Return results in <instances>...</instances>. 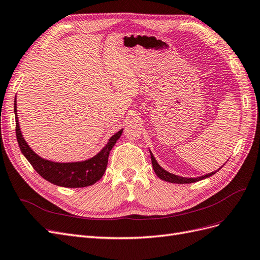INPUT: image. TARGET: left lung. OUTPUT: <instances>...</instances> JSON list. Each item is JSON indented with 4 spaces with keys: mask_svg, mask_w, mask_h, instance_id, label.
I'll use <instances>...</instances> for the list:
<instances>
[{
    "mask_svg": "<svg viewBox=\"0 0 260 260\" xmlns=\"http://www.w3.org/2000/svg\"><path fill=\"white\" fill-rule=\"evenodd\" d=\"M149 154H151V159H152V165H153V169L155 171V174L157 175V177L160 178L161 180L164 181H167V182H170V183H180V184H183V183H193V182H196V181H201V180H204L206 179L212 175H215L216 172L218 170H220V168H222V166L220 167L218 170L216 171H212V172H209V174L207 175H204V176H201V177H198V178H185V177H180V176H177V175H174L171 174V172L165 170L157 162V160L155 159V157L153 155V153L149 151ZM224 165V164H223Z\"/></svg>",
    "mask_w": 260,
    "mask_h": 260,
    "instance_id": "1",
    "label": "left lung"
}]
</instances>
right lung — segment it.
<instances>
[{
  "label": "right lung",
  "mask_w": 260,
  "mask_h": 260,
  "mask_svg": "<svg viewBox=\"0 0 260 260\" xmlns=\"http://www.w3.org/2000/svg\"><path fill=\"white\" fill-rule=\"evenodd\" d=\"M14 113L15 120H16L17 142L22 155L42 178L55 185L62 187H85L98 182L106 170L109 152L114 147L117 140L120 138L123 130H119L109 138L104 147L91 158L81 161L58 162L39 156L23 139L19 127L16 96L14 101Z\"/></svg>",
  "instance_id": "add662e5"
}]
</instances>
